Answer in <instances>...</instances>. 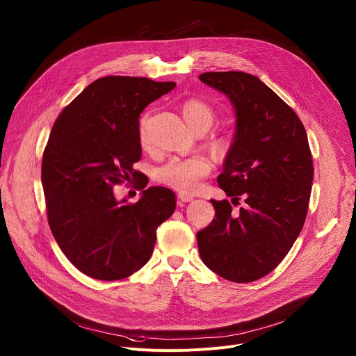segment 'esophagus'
<instances>
[{
  "label": "esophagus",
  "mask_w": 356,
  "mask_h": 356,
  "mask_svg": "<svg viewBox=\"0 0 356 356\" xmlns=\"http://www.w3.org/2000/svg\"><path fill=\"white\" fill-rule=\"evenodd\" d=\"M193 200V195L187 194V193H179V204H184V202H188Z\"/></svg>",
  "instance_id": "34e87169"
}]
</instances>
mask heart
Returning a JSON list of instances; mask_svg holds the SVG:
<instances>
[{
    "label": "heart",
    "mask_w": 356,
    "mask_h": 356,
    "mask_svg": "<svg viewBox=\"0 0 356 356\" xmlns=\"http://www.w3.org/2000/svg\"><path fill=\"white\" fill-rule=\"evenodd\" d=\"M183 117L190 128L206 127L207 129L214 121V110L202 99H187L181 108ZM139 139L145 146L147 145V115H143L139 121ZM211 172V163L202 156H173L163 165L155 169L154 177L156 181L179 190L181 193L195 191L204 177Z\"/></svg>",
    "instance_id": "heart-1"
}]
</instances>
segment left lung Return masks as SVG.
I'll use <instances>...</instances> for the list:
<instances>
[{
	"instance_id": "left-lung-1",
	"label": "left lung",
	"mask_w": 356,
	"mask_h": 356,
	"mask_svg": "<svg viewBox=\"0 0 356 356\" xmlns=\"http://www.w3.org/2000/svg\"><path fill=\"white\" fill-rule=\"evenodd\" d=\"M200 80L225 94L235 110V134L218 176L220 187L243 198L211 200L216 218L197 232L201 261L218 276L249 283L287 255L306 221L313 159L297 114L257 76L209 72Z\"/></svg>"
}]
</instances>
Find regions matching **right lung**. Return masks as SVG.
I'll return each instance as SVG.
<instances>
[{"instance_id": "1", "label": "right lung", "mask_w": 356, "mask_h": 356, "mask_svg": "<svg viewBox=\"0 0 356 356\" xmlns=\"http://www.w3.org/2000/svg\"><path fill=\"white\" fill-rule=\"evenodd\" d=\"M175 81L107 76L88 84L58 117L42 159L47 221L66 258L97 280H120L152 257L156 229L176 209L170 188L147 184L135 204L113 187L139 173V115Z\"/></svg>"}]
</instances>
